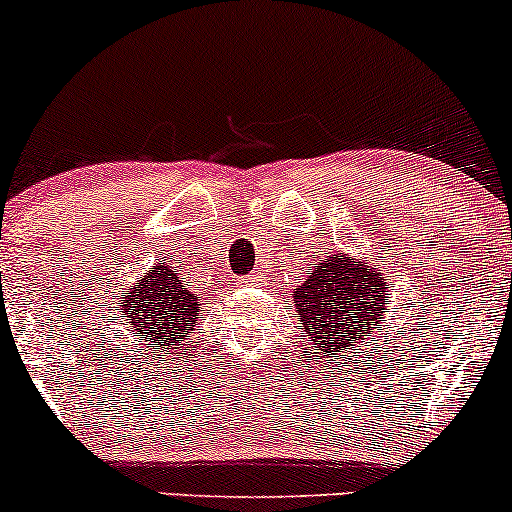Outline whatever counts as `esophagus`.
Here are the masks:
<instances>
[{"mask_svg": "<svg viewBox=\"0 0 512 512\" xmlns=\"http://www.w3.org/2000/svg\"><path fill=\"white\" fill-rule=\"evenodd\" d=\"M252 282H257V277H255V274H250V277L240 279V284H252Z\"/></svg>", "mask_w": 512, "mask_h": 512, "instance_id": "obj_1", "label": "esophagus"}]
</instances>
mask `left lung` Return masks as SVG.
Instances as JSON below:
<instances>
[{
    "instance_id": "1",
    "label": "left lung",
    "mask_w": 512,
    "mask_h": 512,
    "mask_svg": "<svg viewBox=\"0 0 512 512\" xmlns=\"http://www.w3.org/2000/svg\"><path fill=\"white\" fill-rule=\"evenodd\" d=\"M389 284L376 265L328 255L294 291L296 316L301 318L303 340H313L323 355L350 350L352 342H364L374 333L376 320L386 313ZM347 362V357H345Z\"/></svg>"
}]
</instances>
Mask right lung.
I'll return each instance as SVG.
<instances>
[{"instance_id": "1", "label": "right lung", "mask_w": 512, "mask_h": 512, "mask_svg": "<svg viewBox=\"0 0 512 512\" xmlns=\"http://www.w3.org/2000/svg\"><path fill=\"white\" fill-rule=\"evenodd\" d=\"M199 308L201 296L189 291L165 262H157L131 294L123 296L119 313L165 359L179 350V342L189 340Z\"/></svg>"}]
</instances>
